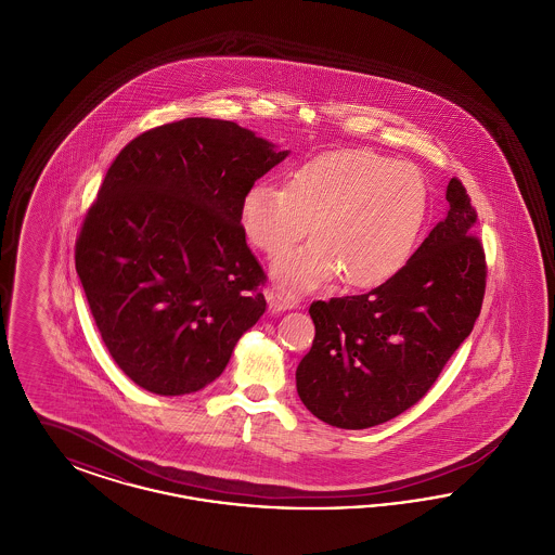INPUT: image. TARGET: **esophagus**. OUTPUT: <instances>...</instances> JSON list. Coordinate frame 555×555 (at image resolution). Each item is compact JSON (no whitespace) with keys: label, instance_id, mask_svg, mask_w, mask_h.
<instances>
[{"label":"esophagus","instance_id":"obj_1","mask_svg":"<svg viewBox=\"0 0 555 555\" xmlns=\"http://www.w3.org/2000/svg\"><path fill=\"white\" fill-rule=\"evenodd\" d=\"M266 299H268V306H270V310L276 314V312H285V310H293L295 306H297V301L291 297V295H285L283 291H268L266 293Z\"/></svg>","mask_w":555,"mask_h":555}]
</instances>
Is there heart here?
<instances>
[{"mask_svg":"<svg viewBox=\"0 0 555 555\" xmlns=\"http://www.w3.org/2000/svg\"><path fill=\"white\" fill-rule=\"evenodd\" d=\"M428 218V185L408 162L370 150H335L301 162L287 185L243 193L241 227L268 256H281L312 229L317 238L272 264L279 287L301 293L344 274L345 285L387 283L412 258Z\"/></svg>","mask_w":555,"mask_h":555,"instance_id":"heart-1","label":"heart"}]
</instances>
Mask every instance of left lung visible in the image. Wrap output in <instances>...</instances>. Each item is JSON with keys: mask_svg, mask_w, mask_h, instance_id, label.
Segmentation results:
<instances>
[{"mask_svg": "<svg viewBox=\"0 0 555 555\" xmlns=\"http://www.w3.org/2000/svg\"><path fill=\"white\" fill-rule=\"evenodd\" d=\"M448 216L393 279L364 295L314 301L317 335L295 380L322 423L360 430L421 401L473 333L485 295V251L464 185L451 179Z\"/></svg>", "mask_w": 555, "mask_h": 555, "instance_id": "left-lung-1", "label": "left lung"}]
</instances>
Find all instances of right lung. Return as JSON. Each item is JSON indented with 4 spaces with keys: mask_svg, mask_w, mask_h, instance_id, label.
<instances>
[{
    "mask_svg": "<svg viewBox=\"0 0 555 555\" xmlns=\"http://www.w3.org/2000/svg\"><path fill=\"white\" fill-rule=\"evenodd\" d=\"M287 156L231 120L185 118L112 162L75 262L109 356L141 389H204L264 314L241 199Z\"/></svg>",
    "mask_w": 555,
    "mask_h": 555,
    "instance_id": "add662e5",
    "label": "right lung"
}]
</instances>
